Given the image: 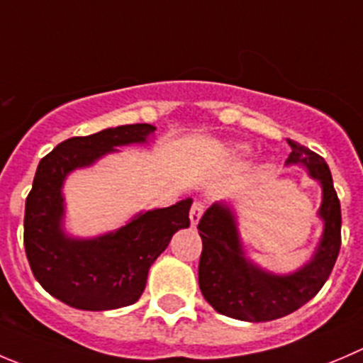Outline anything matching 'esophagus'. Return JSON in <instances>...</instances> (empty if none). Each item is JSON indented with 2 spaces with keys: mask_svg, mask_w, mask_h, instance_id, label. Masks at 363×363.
<instances>
[{
  "mask_svg": "<svg viewBox=\"0 0 363 363\" xmlns=\"http://www.w3.org/2000/svg\"><path fill=\"white\" fill-rule=\"evenodd\" d=\"M203 209H206V206H203V202H200V200H195V202L191 203V209H189V220H191L193 227L199 223V220H200V216H202Z\"/></svg>",
  "mask_w": 363,
  "mask_h": 363,
  "instance_id": "1",
  "label": "esophagus"
}]
</instances>
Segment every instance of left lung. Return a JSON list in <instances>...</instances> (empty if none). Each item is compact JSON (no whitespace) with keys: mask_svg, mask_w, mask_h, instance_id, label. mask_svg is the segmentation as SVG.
Returning a JSON list of instances; mask_svg holds the SVG:
<instances>
[{"mask_svg":"<svg viewBox=\"0 0 363 363\" xmlns=\"http://www.w3.org/2000/svg\"><path fill=\"white\" fill-rule=\"evenodd\" d=\"M287 163H301L323 184L319 216L325 220L321 245L314 259L300 271L277 277L248 262L238 239L234 216L228 207L214 203L199 221L202 253L199 286L207 303L220 314L250 323L273 321L298 311L319 293L328 280L340 250V202L325 157L294 140Z\"/></svg>","mask_w":363,"mask_h":363,"instance_id":"obj_1","label":"left lung"}]
</instances>
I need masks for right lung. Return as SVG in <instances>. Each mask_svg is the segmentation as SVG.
I'll use <instances>...</instances> for the list:
<instances>
[{
    "label": "right lung",
    "mask_w": 363,
    "mask_h": 363,
    "mask_svg": "<svg viewBox=\"0 0 363 363\" xmlns=\"http://www.w3.org/2000/svg\"><path fill=\"white\" fill-rule=\"evenodd\" d=\"M150 124L118 125L58 143L38 163L24 211V250L33 277L51 296L81 311L128 307L142 296L149 267L179 228L189 227L191 199L140 214L115 234L90 241L63 235L62 182L118 145L145 142Z\"/></svg>",
    "instance_id": "1"
}]
</instances>
